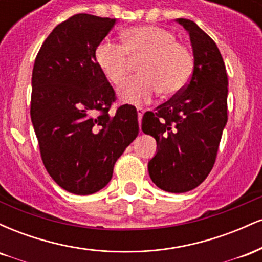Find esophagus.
I'll return each instance as SVG.
<instances>
[{"label":"esophagus","instance_id":"esophagus-1","mask_svg":"<svg viewBox=\"0 0 262 262\" xmlns=\"http://www.w3.org/2000/svg\"><path fill=\"white\" fill-rule=\"evenodd\" d=\"M137 112H138V121H139V124H140L141 118H143V114H144V112H145V111H144V108L137 107Z\"/></svg>","mask_w":262,"mask_h":262}]
</instances>
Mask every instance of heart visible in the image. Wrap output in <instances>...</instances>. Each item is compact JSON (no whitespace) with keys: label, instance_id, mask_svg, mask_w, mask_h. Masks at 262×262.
I'll return each instance as SVG.
<instances>
[{"label":"heart","instance_id":"b5f03b06","mask_svg":"<svg viewBox=\"0 0 262 262\" xmlns=\"http://www.w3.org/2000/svg\"><path fill=\"white\" fill-rule=\"evenodd\" d=\"M95 58L113 85L128 79L133 62L140 61L139 76L122 87L119 95L128 103H145L158 92L164 97L181 92L193 71V55L167 29L155 26L133 27L123 33V44L102 40Z\"/></svg>","mask_w":262,"mask_h":262}]
</instances>
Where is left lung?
I'll return each mask as SVG.
<instances>
[{"mask_svg": "<svg viewBox=\"0 0 262 262\" xmlns=\"http://www.w3.org/2000/svg\"><path fill=\"white\" fill-rule=\"evenodd\" d=\"M176 22L189 34L193 73L181 92L144 113L141 129L158 144L148 164L151 181L164 191L182 193L200 186L215 162L228 121V76L213 39L193 20Z\"/></svg>", "mask_w": 262, "mask_h": 262, "instance_id": "left-lung-1", "label": "left lung"}]
</instances>
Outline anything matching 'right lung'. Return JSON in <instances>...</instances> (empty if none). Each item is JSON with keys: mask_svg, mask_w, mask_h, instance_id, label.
<instances>
[{"mask_svg": "<svg viewBox=\"0 0 262 262\" xmlns=\"http://www.w3.org/2000/svg\"><path fill=\"white\" fill-rule=\"evenodd\" d=\"M116 19L79 13L45 39L32 74L31 118L41 160L61 188L92 194L111 181L113 167L139 133L137 108L116 101L95 58Z\"/></svg>", "mask_w": 262, "mask_h": 262, "instance_id": "obj_1", "label": "right lung"}]
</instances>
